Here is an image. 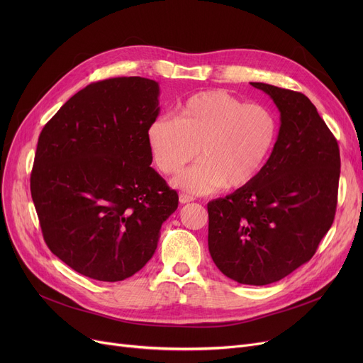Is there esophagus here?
I'll return each mask as SVG.
<instances>
[{"instance_id":"34e87169","label":"esophagus","mask_w":363,"mask_h":363,"mask_svg":"<svg viewBox=\"0 0 363 363\" xmlns=\"http://www.w3.org/2000/svg\"><path fill=\"white\" fill-rule=\"evenodd\" d=\"M191 201H194V197L188 196V194H179V203H181V204H185V203H191Z\"/></svg>"}]
</instances>
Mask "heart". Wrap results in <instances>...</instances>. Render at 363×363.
Returning a JSON list of instances; mask_svg holds the SVG:
<instances>
[{
    "label": "heart",
    "mask_w": 363,
    "mask_h": 363,
    "mask_svg": "<svg viewBox=\"0 0 363 363\" xmlns=\"http://www.w3.org/2000/svg\"><path fill=\"white\" fill-rule=\"evenodd\" d=\"M279 133L277 114L263 104H247L222 89L186 99L174 119H156L147 129L152 162L164 175L186 169L177 185L194 194L253 182L268 163Z\"/></svg>",
    "instance_id": "b5f03b06"
}]
</instances>
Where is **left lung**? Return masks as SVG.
I'll return each mask as SVG.
<instances>
[{"label": "left lung", "mask_w": 363, "mask_h": 363, "mask_svg": "<svg viewBox=\"0 0 363 363\" xmlns=\"http://www.w3.org/2000/svg\"><path fill=\"white\" fill-rule=\"evenodd\" d=\"M281 113L272 155L257 178L208 201V252L218 269L240 284L266 285L316 253L334 222L340 148L306 95L250 82Z\"/></svg>", "instance_id": "1"}]
</instances>
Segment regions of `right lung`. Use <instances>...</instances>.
<instances>
[{"label": "right lung", "instance_id": "obj_1", "mask_svg": "<svg viewBox=\"0 0 363 363\" xmlns=\"http://www.w3.org/2000/svg\"><path fill=\"white\" fill-rule=\"evenodd\" d=\"M159 111V84L123 76L76 92L41 130L30 194L48 249L73 271L123 281L155 255L179 201L150 167Z\"/></svg>", "mask_w": 363, "mask_h": 363}]
</instances>
